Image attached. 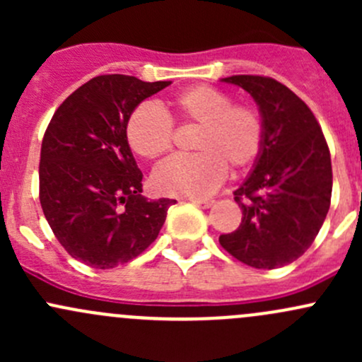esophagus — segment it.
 Listing matches in <instances>:
<instances>
[{
    "label": "esophagus",
    "mask_w": 362,
    "mask_h": 362,
    "mask_svg": "<svg viewBox=\"0 0 362 362\" xmlns=\"http://www.w3.org/2000/svg\"><path fill=\"white\" fill-rule=\"evenodd\" d=\"M192 203L199 208H210L214 204V199H192Z\"/></svg>",
    "instance_id": "obj_1"
}]
</instances>
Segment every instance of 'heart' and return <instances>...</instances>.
Here are the masks:
<instances>
[{
    "instance_id": "obj_1",
    "label": "heart",
    "mask_w": 362,
    "mask_h": 362,
    "mask_svg": "<svg viewBox=\"0 0 362 362\" xmlns=\"http://www.w3.org/2000/svg\"><path fill=\"white\" fill-rule=\"evenodd\" d=\"M171 108L184 122L199 124L192 156H173L152 173V187L164 196L204 198L224 182L228 166L250 168L264 147V122L255 108L233 105L226 90L199 83L171 100ZM126 140L141 159H158L173 141L171 120L152 105H140L126 122Z\"/></svg>"
}]
</instances>
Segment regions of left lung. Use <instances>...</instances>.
Listing matches in <instances>:
<instances>
[{
    "label": "left lung",
    "mask_w": 362,
    "mask_h": 362,
    "mask_svg": "<svg viewBox=\"0 0 362 362\" xmlns=\"http://www.w3.org/2000/svg\"><path fill=\"white\" fill-rule=\"evenodd\" d=\"M221 82L254 98L264 122V147L235 191L242 224L218 242L252 268H282L312 245L329 210V148L315 115L284 83L257 75H233Z\"/></svg>",
    "instance_id": "1"
}]
</instances>
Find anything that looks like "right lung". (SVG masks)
<instances>
[{
  "label": "right lung",
  "instance_id": "add662e5",
  "mask_svg": "<svg viewBox=\"0 0 362 362\" xmlns=\"http://www.w3.org/2000/svg\"><path fill=\"white\" fill-rule=\"evenodd\" d=\"M171 82L129 75L90 78L63 101L42 141L40 203L71 257L98 269L126 264L156 238L175 199L148 202L126 122Z\"/></svg>",
  "mask_w": 362,
  "mask_h": 362
}]
</instances>
